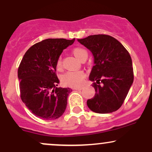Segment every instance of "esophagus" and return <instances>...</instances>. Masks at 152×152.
<instances>
[{
    "instance_id": "1",
    "label": "esophagus",
    "mask_w": 152,
    "mask_h": 152,
    "mask_svg": "<svg viewBox=\"0 0 152 152\" xmlns=\"http://www.w3.org/2000/svg\"><path fill=\"white\" fill-rule=\"evenodd\" d=\"M74 89H75V90H78V91H79V90H81V89H82V86H78V87H76V88H74Z\"/></svg>"
}]
</instances>
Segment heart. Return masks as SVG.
I'll return each instance as SVG.
<instances>
[{
    "label": "heart",
    "instance_id": "1",
    "mask_svg": "<svg viewBox=\"0 0 152 152\" xmlns=\"http://www.w3.org/2000/svg\"><path fill=\"white\" fill-rule=\"evenodd\" d=\"M72 53L74 56L78 60L81 61L84 58H87L86 50L81 47H76L72 50ZM56 69L61 71L62 69V61L61 58H58L56 61ZM85 77V74L83 71H67L61 77V81L63 84L71 87H76L80 86L83 82V78Z\"/></svg>",
    "mask_w": 152,
    "mask_h": 152
}]
</instances>
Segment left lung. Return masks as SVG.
I'll list each match as a JSON object with an SVG mask.
<instances>
[{"mask_svg": "<svg viewBox=\"0 0 152 152\" xmlns=\"http://www.w3.org/2000/svg\"><path fill=\"white\" fill-rule=\"evenodd\" d=\"M78 41L93 53L94 66L89 76L95 96L87 106L98 114H109L121 107L134 81L130 54L118 40L105 34L89 36Z\"/></svg>", "mask_w": 152, "mask_h": 152, "instance_id": "8db88e82", "label": "left lung"}]
</instances>
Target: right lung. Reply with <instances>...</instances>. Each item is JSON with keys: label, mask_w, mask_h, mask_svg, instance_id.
<instances>
[{"label": "right lung", "mask_w": 152, "mask_h": 152, "mask_svg": "<svg viewBox=\"0 0 152 152\" xmlns=\"http://www.w3.org/2000/svg\"><path fill=\"white\" fill-rule=\"evenodd\" d=\"M75 38H48L33 45L24 54L18 69L20 96L32 114L43 120L62 116L69 88H58L56 61Z\"/></svg>", "instance_id": "add662e5"}]
</instances>
